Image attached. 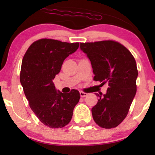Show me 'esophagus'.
I'll return each instance as SVG.
<instances>
[{
	"label": "esophagus",
	"instance_id": "esophagus-1",
	"mask_svg": "<svg viewBox=\"0 0 155 155\" xmlns=\"http://www.w3.org/2000/svg\"><path fill=\"white\" fill-rule=\"evenodd\" d=\"M80 97H85L87 96L88 94H87V93H85V92H82V91H80Z\"/></svg>",
	"mask_w": 155,
	"mask_h": 155
}]
</instances>
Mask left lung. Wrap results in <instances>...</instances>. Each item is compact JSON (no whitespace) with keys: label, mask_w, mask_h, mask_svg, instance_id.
Returning <instances> with one entry per match:
<instances>
[{"label":"left lung","mask_w":155,"mask_h":155,"mask_svg":"<svg viewBox=\"0 0 155 155\" xmlns=\"http://www.w3.org/2000/svg\"><path fill=\"white\" fill-rule=\"evenodd\" d=\"M80 47L91 61L94 80L108 83L105 94L92 109L93 119L104 128L118 126L126 117L136 94L138 75L131 53L118 42L107 40L80 43Z\"/></svg>","instance_id":"1"}]
</instances>
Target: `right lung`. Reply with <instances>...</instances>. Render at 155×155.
Listing matches in <instances>:
<instances>
[{
  "label": "right lung",
  "instance_id": "add662e5",
  "mask_svg": "<svg viewBox=\"0 0 155 155\" xmlns=\"http://www.w3.org/2000/svg\"><path fill=\"white\" fill-rule=\"evenodd\" d=\"M78 47V42L41 39L31 44L23 57L20 79L25 94L35 115L49 128L68 124L80 100L78 90L64 94L56 90L52 81L65 59Z\"/></svg>",
  "mask_w": 155,
  "mask_h": 155
}]
</instances>
